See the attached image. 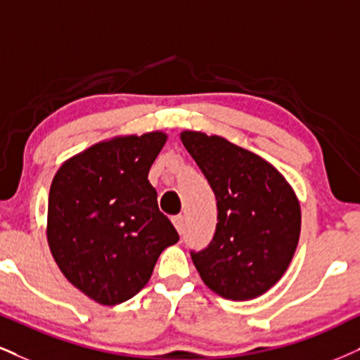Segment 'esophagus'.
I'll list each match as a JSON object with an SVG mask.
<instances>
[{"instance_id": "obj_1", "label": "esophagus", "mask_w": 360, "mask_h": 360, "mask_svg": "<svg viewBox=\"0 0 360 360\" xmlns=\"http://www.w3.org/2000/svg\"><path fill=\"white\" fill-rule=\"evenodd\" d=\"M172 221H173V225H175V229L179 230V233H181L184 232V227H185V224H184V215H175L172 219Z\"/></svg>"}]
</instances>
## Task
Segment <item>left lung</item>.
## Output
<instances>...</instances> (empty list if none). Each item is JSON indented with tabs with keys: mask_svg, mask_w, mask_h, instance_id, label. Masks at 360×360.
<instances>
[{
	"mask_svg": "<svg viewBox=\"0 0 360 360\" xmlns=\"http://www.w3.org/2000/svg\"><path fill=\"white\" fill-rule=\"evenodd\" d=\"M217 198V229L202 250H190L202 281L233 300L262 295L285 272L300 233V207L290 185L259 155L221 136L184 131Z\"/></svg>",
	"mask_w": 360,
	"mask_h": 360,
	"instance_id": "left-lung-1",
	"label": "left lung"
}]
</instances>
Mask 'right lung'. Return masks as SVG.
<instances>
[{
  "label": "right lung",
  "mask_w": 360,
  "mask_h": 360,
  "mask_svg": "<svg viewBox=\"0 0 360 360\" xmlns=\"http://www.w3.org/2000/svg\"><path fill=\"white\" fill-rule=\"evenodd\" d=\"M162 131L103 141L56 172L48 198V243L75 287L103 305L136 295L179 232L158 208L148 172Z\"/></svg>",
  "instance_id": "obj_1"
}]
</instances>
